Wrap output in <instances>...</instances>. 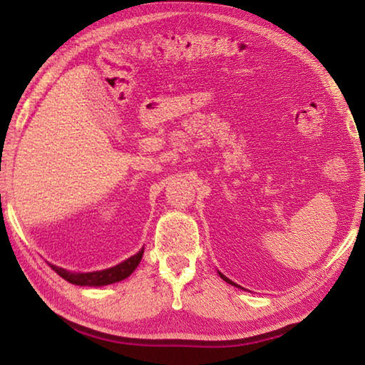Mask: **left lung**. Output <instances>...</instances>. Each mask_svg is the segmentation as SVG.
<instances>
[{
	"label": "left lung",
	"instance_id": "8db88e82",
	"mask_svg": "<svg viewBox=\"0 0 365 365\" xmlns=\"http://www.w3.org/2000/svg\"><path fill=\"white\" fill-rule=\"evenodd\" d=\"M219 275H220V277H222V279H224V280H225V282H227V283H230V285H235V287H237V283H233V282H232V280H228V279H227V277H225V275H222V274H219Z\"/></svg>",
	"mask_w": 365,
	"mask_h": 365
}]
</instances>
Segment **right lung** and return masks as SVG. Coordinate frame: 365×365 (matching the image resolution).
Here are the masks:
<instances>
[{"instance_id":"add662e5","label":"right lung","mask_w":365,"mask_h":365,"mask_svg":"<svg viewBox=\"0 0 365 365\" xmlns=\"http://www.w3.org/2000/svg\"><path fill=\"white\" fill-rule=\"evenodd\" d=\"M143 252H145V248H141L137 255L125 259V261L114 265V267L98 270V272H88V274H76V272L61 269V267H58V265H51V267H53V270H56V274L63 277L64 280L73 283V285L101 287V285H109V283H115V282L127 279V277L130 275L135 269H137V265L140 264Z\"/></svg>"}]
</instances>
